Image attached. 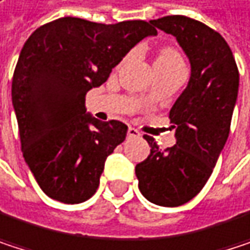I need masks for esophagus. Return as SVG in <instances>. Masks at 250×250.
<instances>
[{
  "label": "esophagus",
  "instance_id": "34e87169",
  "mask_svg": "<svg viewBox=\"0 0 250 250\" xmlns=\"http://www.w3.org/2000/svg\"><path fill=\"white\" fill-rule=\"evenodd\" d=\"M141 134H140V131L138 129H135V128H132V126H129L128 128V137H132V138H138Z\"/></svg>",
  "mask_w": 250,
  "mask_h": 250
}]
</instances>
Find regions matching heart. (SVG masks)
Returning a JSON list of instances; mask_svg holds the SVG:
<instances>
[{"label": "heart", "instance_id": "obj_1", "mask_svg": "<svg viewBox=\"0 0 250 250\" xmlns=\"http://www.w3.org/2000/svg\"><path fill=\"white\" fill-rule=\"evenodd\" d=\"M184 63L181 55L170 46H165L157 52V57L154 60V66H172V65H181Z\"/></svg>", "mask_w": 250, "mask_h": 250}]
</instances>
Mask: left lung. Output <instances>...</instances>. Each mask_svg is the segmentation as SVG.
<instances>
[{"instance_id": "1", "label": "left lung", "mask_w": 250, "mask_h": 250, "mask_svg": "<svg viewBox=\"0 0 250 250\" xmlns=\"http://www.w3.org/2000/svg\"><path fill=\"white\" fill-rule=\"evenodd\" d=\"M176 38L190 62L187 88L170 109L176 144L160 150L146 135L150 156L135 166L138 188L153 204H187L209 179L230 132L239 91V69L220 33L185 16L151 20Z\"/></svg>"}]
</instances>
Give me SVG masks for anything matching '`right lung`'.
I'll return each instance as SVG.
<instances>
[{
	"instance_id": "obj_1",
	"label": "right lung",
	"mask_w": 250,
	"mask_h": 250,
	"mask_svg": "<svg viewBox=\"0 0 250 250\" xmlns=\"http://www.w3.org/2000/svg\"><path fill=\"white\" fill-rule=\"evenodd\" d=\"M156 35L143 20L102 24L62 17L26 41L11 97L23 157L49 198L80 204L97 190L104 162L128 126L85 113V94L102 85L138 42Z\"/></svg>"
}]
</instances>
